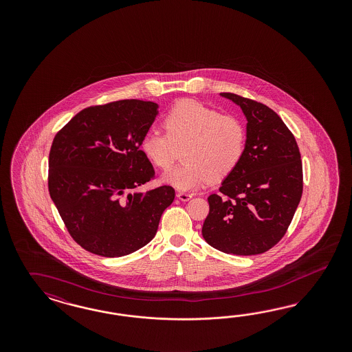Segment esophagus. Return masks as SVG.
<instances>
[{
	"label": "esophagus",
	"mask_w": 352,
	"mask_h": 352,
	"mask_svg": "<svg viewBox=\"0 0 352 352\" xmlns=\"http://www.w3.org/2000/svg\"><path fill=\"white\" fill-rule=\"evenodd\" d=\"M192 196H193L192 193H187V192H178V193H177V197H178L181 201H184V203L188 201L190 199H192Z\"/></svg>",
	"instance_id": "1"
}]
</instances>
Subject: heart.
<instances>
[{"label": "heart", "mask_w": 352, "mask_h": 352, "mask_svg": "<svg viewBox=\"0 0 352 352\" xmlns=\"http://www.w3.org/2000/svg\"><path fill=\"white\" fill-rule=\"evenodd\" d=\"M164 128L151 129L140 140V148L161 170H170L177 160L175 146L186 143L183 162L165 175V181L181 191L200 187L209 179L218 181L231 174L244 156L245 126L232 116L199 102L183 100L164 118Z\"/></svg>", "instance_id": "obj_1"}]
</instances>
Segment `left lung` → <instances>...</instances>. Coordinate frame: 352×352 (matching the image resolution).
I'll use <instances>...</instances> for the list:
<instances>
[{
    "label": "left lung",
    "instance_id": "left-lung-1",
    "mask_svg": "<svg viewBox=\"0 0 352 352\" xmlns=\"http://www.w3.org/2000/svg\"><path fill=\"white\" fill-rule=\"evenodd\" d=\"M245 115L244 156L208 197L205 241L236 256H256L283 239L303 191L298 144L271 108L232 93H221Z\"/></svg>",
    "mask_w": 352,
    "mask_h": 352
}]
</instances>
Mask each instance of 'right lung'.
Returning <instances> with one entry per match:
<instances>
[{
	"instance_id": "1",
	"label": "right lung",
	"mask_w": 352,
	"mask_h": 352,
	"mask_svg": "<svg viewBox=\"0 0 352 352\" xmlns=\"http://www.w3.org/2000/svg\"><path fill=\"white\" fill-rule=\"evenodd\" d=\"M153 102L124 99L87 107L60 129L49 155V192L72 239L96 256L147 245L175 191H137L155 178L140 140L157 116Z\"/></svg>"
}]
</instances>
